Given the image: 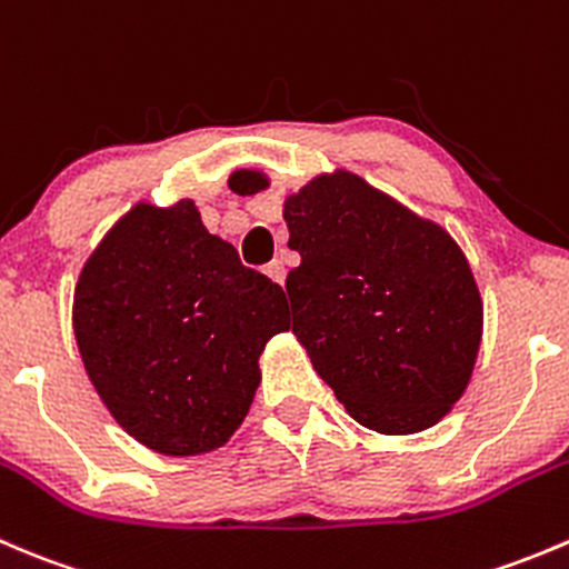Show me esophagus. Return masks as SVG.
<instances>
[{"instance_id":"34e87169","label":"esophagus","mask_w":569,"mask_h":569,"mask_svg":"<svg viewBox=\"0 0 569 569\" xmlns=\"http://www.w3.org/2000/svg\"><path fill=\"white\" fill-rule=\"evenodd\" d=\"M266 273H268V277H271L273 282H277V284H284L287 268H284V262H282V260H273V262H268V266H266Z\"/></svg>"}]
</instances>
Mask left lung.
Returning <instances> with one entry per match:
<instances>
[{
    "mask_svg": "<svg viewBox=\"0 0 569 569\" xmlns=\"http://www.w3.org/2000/svg\"><path fill=\"white\" fill-rule=\"evenodd\" d=\"M238 196L262 171L229 177ZM301 266L287 273L292 335L357 423L418 435L468 390L483 331L481 292L457 240L429 218L337 168L282 210Z\"/></svg>",
    "mask_w": 569,
    "mask_h": 569,
    "instance_id": "1",
    "label": "left lung"
}]
</instances>
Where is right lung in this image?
<instances>
[{
	"label": "right lung",
	"mask_w": 569,
	"mask_h": 569,
	"mask_svg": "<svg viewBox=\"0 0 569 569\" xmlns=\"http://www.w3.org/2000/svg\"><path fill=\"white\" fill-rule=\"evenodd\" d=\"M82 365L129 437L162 457L216 451L260 387V353L287 323L284 290L207 232L190 199L134 204L74 287Z\"/></svg>",
	"instance_id": "1"
}]
</instances>
